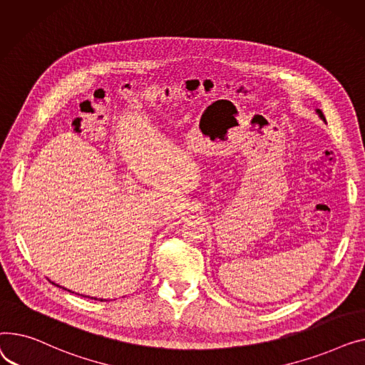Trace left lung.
I'll return each mask as SVG.
<instances>
[{
  "instance_id": "1",
  "label": "left lung",
  "mask_w": 365,
  "mask_h": 365,
  "mask_svg": "<svg viewBox=\"0 0 365 365\" xmlns=\"http://www.w3.org/2000/svg\"><path fill=\"white\" fill-rule=\"evenodd\" d=\"M315 112H317V115L319 116V119H323L324 122H326V118H324V115H323V112H321L319 109H315Z\"/></svg>"
}]
</instances>
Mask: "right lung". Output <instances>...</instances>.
<instances>
[{
    "instance_id": "obj_1",
    "label": "right lung",
    "mask_w": 365,
    "mask_h": 365,
    "mask_svg": "<svg viewBox=\"0 0 365 365\" xmlns=\"http://www.w3.org/2000/svg\"><path fill=\"white\" fill-rule=\"evenodd\" d=\"M51 283H53V282H51ZM53 284L57 286V287H61V286H58V284H56V283H53ZM61 289H64V287H61ZM64 290H68V289H64ZM68 292H71V290H68ZM72 293H73V292H72ZM81 296H83V294H81ZM85 297H90V296H85ZM91 299H94V301H97V297H91ZM98 301L103 302V301H106V299H98Z\"/></svg>"
}]
</instances>
